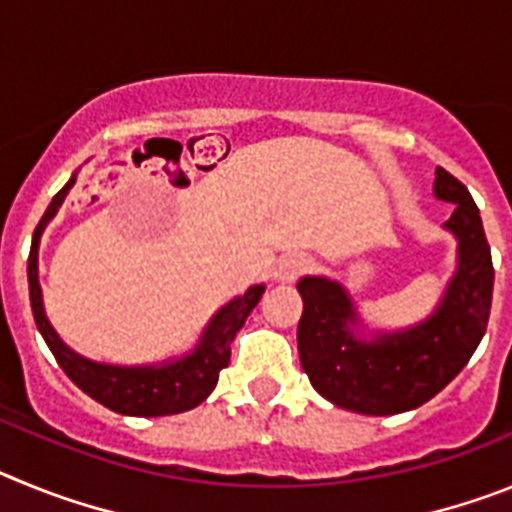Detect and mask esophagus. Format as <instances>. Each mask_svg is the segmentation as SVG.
I'll list each match as a JSON object with an SVG mask.
<instances>
[{
    "label": "esophagus",
    "mask_w": 512,
    "mask_h": 512,
    "mask_svg": "<svg viewBox=\"0 0 512 512\" xmlns=\"http://www.w3.org/2000/svg\"><path fill=\"white\" fill-rule=\"evenodd\" d=\"M307 266H310V259L307 256H302V253H289V256H282V259L277 261V266H274V279L277 282H295L300 274H305Z\"/></svg>",
    "instance_id": "obj_1"
}]
</instances>
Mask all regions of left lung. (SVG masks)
I'll use <instances>...</instances> for the list:
<instances>
[{
    "label": "left lung",
    "instance_id": "1",
    "mask_svg": "<svg viewBox=\"0 0 512 512\" xmlns=\"http://www.w3.org/2000/svg\"><path fill=\"white\" fill-rule=\"evenodd\" d=\"M433 194L456 205L443 223L456 238V269L425 320L400 330H366L341 282H297L300 364L312 387L338 408L361 415L420 408L467 366L485 336L495 269L482 217L467 187L446 169H436Z\"/></svg>",
    "mask_w": 512,
    "mask_h": 512
}]
</instances>
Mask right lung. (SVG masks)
Returning a JSON list of instances; mask_svg holds the SVG:
<instances>
[{
	"mask_svg": "<svg viewBox=\"0 0 512 512\" xmlns=\"http://www.w3.org/2000/svg\"><path fill=\"white\" fill-rule=\"evenodd\" d=\"M74 184L76 171L71 174L66 187L53 197L45 215L40 217L38 228L33 233L30 259H27L30 305H33L35 325H38L40 336L45 338L48 348L56 356L58 366L69 374L71 382L79 390L87 392L92 400L102 402L104 408L115 410L120 415H135V418H158V415H176L197 408L215 390L220 369H225L230 361V343H233L235 333L243 328L253 307L259 305L266 287L264 284H253L243 295L233 297L228 305L220 307L202 330L197 346L184 356H174V359H166L161 364L120 366L92 361L87 356L76 354L74 348L61 341V336H58L48 315H45L43 289H40L38 282L40 235L56 217L58 207L63 205L66 194L71 192Z\"/></svg>",
	"mask_w": 512,
	"mask_h": 512,
	"instance_id": "add662e5",
	"label": "right lung"
}]
</instances>
